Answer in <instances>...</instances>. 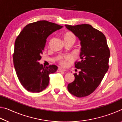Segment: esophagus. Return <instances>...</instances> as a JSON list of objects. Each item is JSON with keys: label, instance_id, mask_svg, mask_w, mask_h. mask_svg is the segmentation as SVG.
<instances>
[{"label": "esophagus", "instance_id": "1", "mask_svg": "<svg viewBox=\"0 0 122 122\" xmlns=\"http://www.w3.org/2000/svg\"><path fill=\"white\" fill-rule=\"evenodd\" d=\"M66 71L65 69H62L61 68H59L57 69V71L58 72H62V71Z\"/></svg>", "mask_w": 122, "mask_h": 122}]
</instances>
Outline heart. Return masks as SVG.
Returning <instances> with one entry per match:
<instances>
[{"label":"heart","mask_w":122,"mask_h":122,"mask_svg":"<svg viewBox=\"0 0 122 122\" xmlns=\"http://www.w3.org/2000/svg\"><path fill=\"white\" fill-rule=\"evenodd\" d=\"M64 39H65V40H73L74 41H75L76 40V37L75 35L71 32L66 33L65 34ZM72 59H73V58H72L71 55H66V56H62L59 58V63L61 66H65L67 65V61L71 60Z\"/></svg>","instance_id":"1"}]
</instances>
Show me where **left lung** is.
I'll list each match as a JSON object with an SVG mask.
<instances>
[{
    "label": "left lung",
    "mask_w": 122,
    "mask_h": 122,
    "mask_svg": "<svg viewBox=\"0 0 122 122\" xmlns=\"http://www.w3.org/2000/svg\"><path fill=\"white\" fill-rule=\"evenodd\" d=\"M81 41V61L75 67L80 69L75 73L74 81L68 85L70 93L83 97L92 93L100 85L109 69L110 50L104 34L89 24L65 25Z\"/></svg>",
    "instance_id": "1"
}]
</instances>
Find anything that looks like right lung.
<instances>
[{"instance_id": "add662e5", "label": "right lung", "mask_w": 122, "mask_h": 122, "mask_svg": "<svg viewBox=\"0 0 122 122\" xmlns=\"http://www.w3.org/2000/svg\"><path fill=\"white\" fill-rule=\"evenodd\" d=\"M63 26L46 20L30 23L16 38L13 61L20 83L28 92H39L48 86L49 75L57 71L56 65L44 67L41 58L46 39Z\"/></svg>"}]
</instances>
